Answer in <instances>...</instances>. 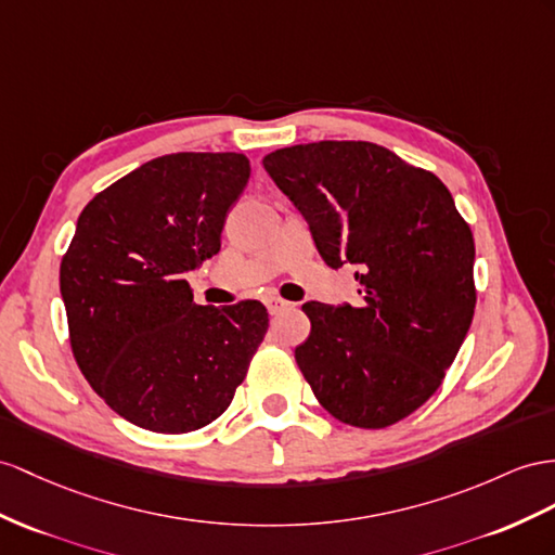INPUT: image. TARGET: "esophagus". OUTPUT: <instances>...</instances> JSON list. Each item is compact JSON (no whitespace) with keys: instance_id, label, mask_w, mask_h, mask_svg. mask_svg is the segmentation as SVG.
Instances as JSON below:
<instances>
[{"instance_id":"1","label":"esophagus","mask_w":555,"mask_h":555,"mask_svg":"<svg viewBox=\"0 0 555 555\" xmlns=\"http://www.w3.org/2000/svg\"><path fill=\"white\" fill-rule=\"evenodd\" d=\"M264 305H267V311H269V314H272V317L281 314L283 309H288V307H291V302L281 300V297H276V295H269V297H264Z\"/></svg>"}]
</instances>
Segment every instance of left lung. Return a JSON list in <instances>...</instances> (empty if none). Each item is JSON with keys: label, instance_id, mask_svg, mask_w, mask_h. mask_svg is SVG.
<instances>
[{"label": "left lung", "instance_id": "obj_1", "mask_svg": "<svg viewBox=\"0 0 555 555\" xmlns=\"http://www.w3.org/2000/svg\"><path fill=\"white\" fill-rule=\"evenodd\" d=\"M262 166L323 262L353 264L361 305L307 302L295 361L339 422L382 429L429 401L474 319V234L434 173L363 140H321Z\"/></svg>", "mask_w": 555, "mask_h": 555}]
</instances>
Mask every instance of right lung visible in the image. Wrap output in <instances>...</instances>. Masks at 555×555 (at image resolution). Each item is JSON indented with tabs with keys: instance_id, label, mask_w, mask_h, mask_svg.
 <instances>
[{
	"instance_id": "obj_1",
	"label": "right lung",
	"mask_w": 555,
	"mask_h": 555,
	"mask_svg": "<svg viewBox=\"0 0 555 555\" xmlns=\"http://www.w3.org/2000/svg\"><path fill=\"white\" fill-rule=\"evenodd\" d=\"M248 178L244 154H166L77 220L61 262L69 345L93 391L140 429L188 434L218 420L264 339L262 302L194 305L184 279L220 250Z\"/></svg>"
}]
</instances>
